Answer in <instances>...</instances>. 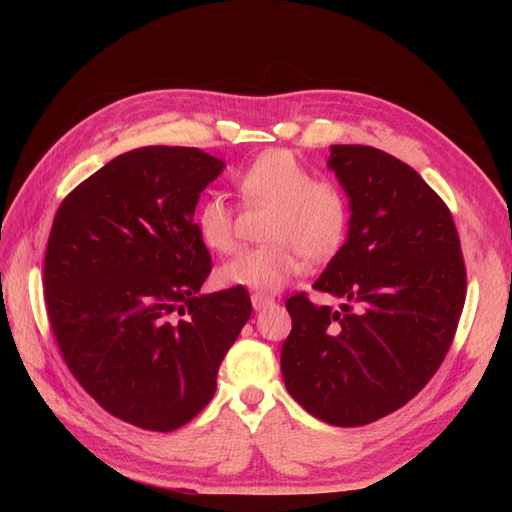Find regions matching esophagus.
<instances>
[{"label":"esophagus","mask_w":512,"mask_h":512,"mask_svg":"<svg viewBox=\"0 0 512 512\" xmlns=\"http://www.w3.org/2000/svg\"><path fill=\"white\" fill-rule=\"evenodd\" d=\"M275 301L271 299V297H267V294H252V305H254V309L256 312H260V309H265V307H269V305H273Z\"/></svg>","instance_id":"34e87169"}]
</instances>
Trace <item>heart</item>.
I'll return each mask as SVG.
<instances>
[{
	"instance_id": "1",
	"label": "heart",
	"mask_w": 512,
	"mask_h": 512,
	"mask_svg": "<svg viewBox=\"0 0 512 512\" xmlns=\"http://www.w3.org/2000/svg\"><path fill=\"white\" fill-rule=\"evenodd\" d=\"M247 205H265L273 213L265 247L243 250L218 271L224 286L254 292H277L314 262L333 258L346 241L350 209L333 181L312 179L305 164L286 149H271L247 164L235 179ZM198 237L209 250H235V213L228 200L211 194L196 211Z\"/></svg>"
}]
</instances>
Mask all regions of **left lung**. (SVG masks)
Instances as JSON below:
<instances>
[{
	"label": "left lung",
	"mask_w": 512,
	"mask_h": 512,
	"mask_svg": "<svg viewBox=\"0 0 512 512\" xmlns=\"http://www.w3.org/2000/svg\"><path fill=\"white\" fill-rule=\"evenodd\" d=\"M327 166L350 222L314 288L342 303L286 301L282 376L309 414L359 427L408 404L436 374L466 301V267L451 211L414 168L365 145H331Z\"/></svg>",
	"instance_id": "obj_1"
}]
</instances>
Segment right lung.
Masks as SVG:
<instances>
[{
  "instance_id": "add662e5",
  "label": "right lung",
  "mask_w": 512,
  "mask_h": 512,
  "mask_svg": "<svg viewBox=\"0 0 512 512\" xmlns=\"http://www.w3.org/2000/svg\"><path fill=\"white\" fill-rule=\"evenodd\" d=\"M226 164L196 147L121 153L61 203L44 258L49 320L74 378L121 421L173 431L203 410L252 316L211 271L194 211Z\"/></svg>"
}]
</instances>
